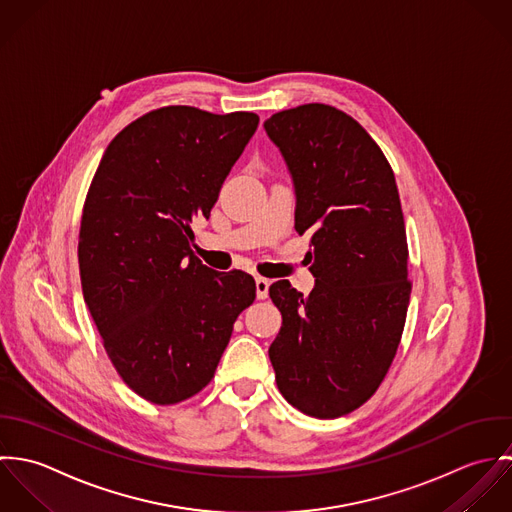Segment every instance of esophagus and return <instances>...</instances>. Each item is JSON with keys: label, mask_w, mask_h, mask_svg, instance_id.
<instances>
[{"label": "esophagus", "mask_w": 512, "mask_h": 512, "mask_svg": "<svg viewBox=\"0 0 512 512\" xmlns=\"http://www.w3.org/2000/svg\"><path fill=\"white\" fill-rule=\"evenodd\" d=\"M269 279H263V277H257L255 279V289H257V299H267L269 295Z\"/></svg>", "instance_id": "1"}]
</instances>
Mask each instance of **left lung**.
<instances>
[{"mask_svg":"<svg viewBox=\"0 0 512 512\" xmlns=\"http://www.w3.org/2000/svg\"><path fill=\"white\" fill-rule=\"evenodd\" d=\"M295 186V229L310 235L314 289L269 287L283 326L269 348L285 400L330 419L382 384L402 338L411 285L394 172L370 134L328 104L265 120Z\"/></svg>","mask_w":512,"mask_h":512,"instance_id":"obj_1","label":"left lung"}]
</instances>
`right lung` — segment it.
Segmentation results:
<instances>
[{"instance_id": "1", "label": "right lung", "mask_w": 512, "mask_h": 512, "mask_svg": "<svg viewBox=\"0 0 512 512\" xmlns=\"http://www.w3.org/2000/svg\"><path fill=\"white\" fill-rule=\"evenodd\" d=\"M257 124L253 112L152 110L114 136L89 188L79 233L85 303L112 366L152 404L204 390L233 322L255 301L251 275L202 265L190 223L209 217Z\"/></svg>"}]
</instances>
